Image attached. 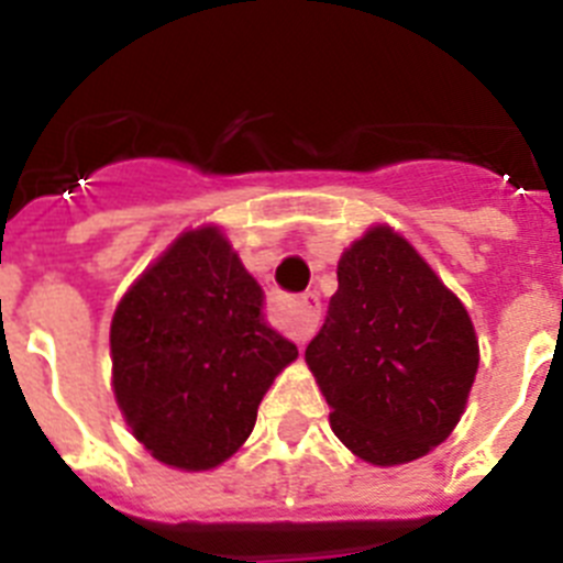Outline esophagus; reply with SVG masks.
<instances>
[{
  "label": "esophagus",
  "instance_id": "obj_1",
  "mask_svg": "<svg viewBox=\"0 0 563 563\" xmlns=\"http://www.w3.org/2000/svg\"><path fill=\"white\" fill-rule=\"evenodd\" d=\"M318 316H321L318 296L316 292H305L301 301H298V318H296V327H292V338H296V343L310 341V335L318 327Z\"/></svg>",
  "mask_w": 563,
  "mask_h": 563
}]
</instances>
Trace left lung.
I'll return each instance as SVG.
<instances>
[{
  "label": "left lung",
  "mask_w": 563,
  "mask_h": 563,
  "mask_svg": "<svg viewBox=\"0 0 563 563\" xmlns=\"http://www.w3.org/2000/svg\"><path fill=\"white\" fill-rule=\"evenodd\" d=\"M338 440L372 465L420 460L454 431L479 369L460 298L391 228L338 262V292L305 352Z\"/></svg>",
  "instance_id": "8db88e82"
}]
</instances>
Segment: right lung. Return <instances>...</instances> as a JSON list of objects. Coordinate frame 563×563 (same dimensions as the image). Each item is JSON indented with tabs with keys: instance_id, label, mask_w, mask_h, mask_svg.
<instances>
[{
	"instance_id": "add662e5",
	"label": "right lung",
	"mask_w": 563,
	"mask_h": 563,
	"mask_svg": "<svg viewBox=\"0 0 563 563\" xmlns=\"http://www.w3.org/2000/svg\"><path fill=\"white\" fill-rule=\"evenodd\" d=\"M112 386L154 460L208 471L236 454L258 402L298 357L262 316V287L220 228L186 231L112 316Z\"/></svg>"
}]
</instances>
